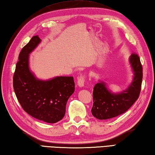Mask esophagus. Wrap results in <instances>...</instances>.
<instances>
[{"label":"esophagus","mask_w":155,"mask_h":155,"mask_svg":"<svg viewBox=\"0 0 155 155\" xmlns=\"http://www.w3.org/2000/svg\"><path fill=\"white\" fill-rule=\"evenodd\" d=\"M84 82H85V76L81 75L79 78H78L77 81V84L78 87H83L84 85Z\"/></svg>","instance_id":"34e87169"}]
</instances>
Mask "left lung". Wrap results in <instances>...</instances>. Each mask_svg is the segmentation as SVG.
I'll use <instances>...</instances> for the list:
<instances>
[{"label": "left lung", "instance_id": "8db88e82", "mask_svg": "<svg viewBox=\"0 0 155 155\" xmlns=\"http://www.w3.org/2000/svg\"><path fill=\"white\" fill-rule=\"evenodd\" d=\"M134 77L126 89L115 93L107 89L105 82L99 81L93 88V116L98 120H107L117 117L126 112L138 99L141 90L142 66L139 56L132 54L130 57Z\"/></svg>", "mask_w": 155, "mask_h": 155}]
</instances>
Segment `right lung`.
Listing matches in <instances>:
<instances>
[{
  "instance_id": "obj_1",
  "label": "right lung",
  "mask_w": 155,
  "mask_h": 155,
  "mask_svg": "<svg viewBox=\"0 0 155 155\" xmlns=\"http://www.w3.org/2000/svg\"><path fill=\"white\" fill-rule=\"evenodd\" d=\"M41 42L33 36L21 50L13 76V88L23 110L47 123H56L65 115L68 99L74 92L72 77L38 79L29 69V54Z\"/></svg>"
}]
</instances>
